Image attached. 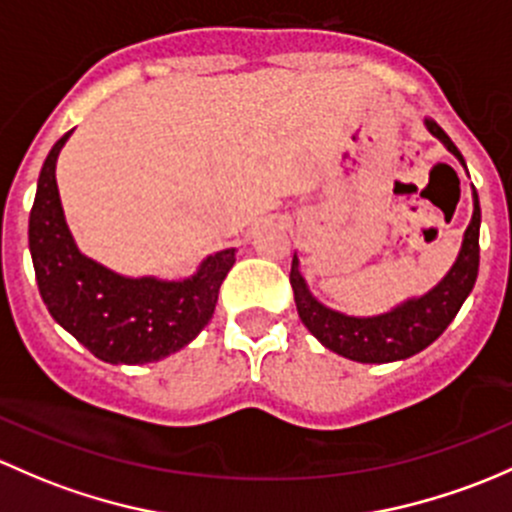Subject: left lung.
Returning a JSON list of instances; mask_svg holds the SVG:
<instances>
[{"instance_id":"obj_1","label":"left lung","mask_w":512,"mask_h":512,"mask_svg":"<svg viewBox=\"0 0 512 512\" xmlns=\"http://www.w3.org/2000/svg\"><path fill=\"white\" fill-rule=\"evenodd\" d=\"M426 128L436 135L453 155L463 162V155L453 145L449 135L434 123L426 120ZM478 231H481V204L473 189V217L463 234L461 251L456 263L446 273L444 281L421 298L407 300L394 308L392 313L374 315V318H350L337 310L325 308L313 298L298 271V258L291 263V286L295 295V308L300 320L328 350L355 362H394L407 360L424 347H429L446 328L456 313L461 310L463 300L473 291L478 278V261H481V246H478Z\"/></svg>"}]
</instances>
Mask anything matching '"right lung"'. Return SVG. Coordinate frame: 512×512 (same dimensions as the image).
Wrapping results in <instances>:
<instances>
[{
  "label": "right lung",
  "mask_w": 512,
  "mask_h": 512,
  "mask_svg": "<svg viewBox=\"0 0 512 512\" xmlns=\"http://www.w3.org/2000/svg\"><path fill=\"white\" fill-rule=\"evenodd\" d=\"M71 133L51 147L29 214V251L41 298L51 318L98 360L110 365L162 360L209 323L236 251L209 256L184 281L123 278L83 256L63 219L56 187V157Z\"/></svg>",
  "instance_id": "1"
}]
</instances>
